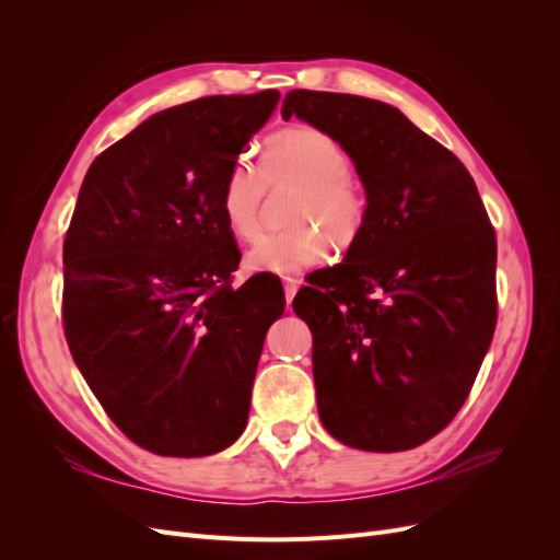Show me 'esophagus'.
<instances>
[{"instance_id":"34e87169","label":"esophagus","mask_w":560,"mask_h":560,"mask_svg":"<svg viewBox=\"0 0 560 560\" xmlns=\"http://www.w3.org/2000/svg\"><path fill=\"white\" fill-rule=\"evenodd\" d=\"M282 287H284V301H287V306H290L296 290H299V280L296 278H282Z\"/></svg>"}]
</instances>
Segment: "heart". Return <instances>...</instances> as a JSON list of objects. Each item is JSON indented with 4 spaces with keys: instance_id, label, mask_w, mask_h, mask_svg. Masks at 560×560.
Instances as JSON below:
<instances>
[{
    "instance_id": "b5f03b06",
    "label": "heart",
    "mask_w": 560,
    "mask_h": 560,
    "mask_svg": "<svg viewBox=\"0 0 560 560\" xmlns=\"http://www.w3.org/2000/svg\"><path fill=\"white\" fill-rule=\"evenodd\" d=\"M352 161L341 142L311 126L287 128L268 140L261 167L249 159L233 161L219 194L226 231L249 243L259 231V208L266 186L296 184L290 208L292 229L266 235L247 254L254 273L296 276L325 261L327 240L346 247L362 231L366 200L350 182Z\"/></svg>"
}]
</instances>
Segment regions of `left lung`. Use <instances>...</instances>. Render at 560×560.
Instances as JSON below:
<instances>
[{"label": "left lung", "instance_id": "obj_1", "mask_svg": "<svg viewBox=\"0 0 560 560\" xmlns=\"http://www.w3.org/2000/svg\"><path fill=\"white\" fill-rule=\"evenodd\" d=\"M290 116L341 142L366 194L343 264L292 303L313 334L319 420L352 448H416L460 411L493 341L495 231L467 167L397 107L292 91Z\"/></svg>", "mask_w": 560, "mask_h": 560}]
</instances>
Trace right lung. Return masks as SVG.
Wrapping results in <instances>:
<instances>
[{"label": "right lung", "mask_w": 560, "mask_h": 560, "mask_svg": "<svg viewBox=\"0 0 560 560\" xmlns=\"http://www.w3.org/2000/svg\"><path fill=\"white\" fill-rule=\"evenodd\" d=\"M278 91L200 97L149 116L83 177L65 235L67 346L130 442L173 457L229 448L247 425L280 280L231 273L219 212L229 167Z\"/></svg>", "instance_id": "right-lung-1"}]
</instances>
